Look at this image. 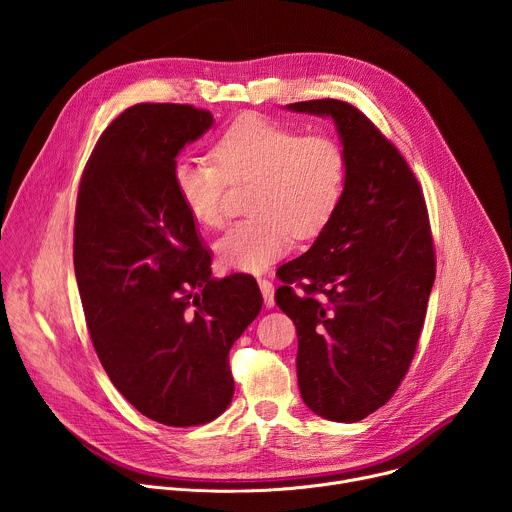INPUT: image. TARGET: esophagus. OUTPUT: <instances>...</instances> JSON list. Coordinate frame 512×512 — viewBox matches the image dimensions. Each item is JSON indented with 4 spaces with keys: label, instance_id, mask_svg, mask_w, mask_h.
<instances>
[{
    "label": "esophagus",
    "instance_id": "1",
    "mask_svg": "<svg viewBox=\"0 0 512 512\" xmlns=\"http://www.w3.org/2000/svg\"><path fill=\"white\" fill-rule=\"evenodd\" d=\"M257 281H259V287H261V294H263L265 306H267V308H271V306L275 304V298H273V294H275V285H273V281H271V279H267V277H259Z\"/></svg>",
    "mask_w": 512,
    "mask_h": 512
}]
</instances>
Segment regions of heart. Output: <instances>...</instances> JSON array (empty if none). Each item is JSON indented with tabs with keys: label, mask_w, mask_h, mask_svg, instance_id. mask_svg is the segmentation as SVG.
I'll return each instance as SVG.
<instances>
[{
	"label": "heart",
	"mask_w": 512,
	"mask_h": 512,
	"mask_svg": "<svg viewBox=\"0 0 512 512\" xmlns=\"http://www.w3.org/2000/svg\"><path fill=\"white\" fill-rule=\"evenodd\" d=\"M212 160L174 164V190L194 221L221 229L229 184L255 180L253 214L216 245L233 269L263 271L283 257L294 235L312 237L332 218L346 182L342 145L324 133H306L263 115H241L212 141Z\"/></svg>",
	"instance_id": "heart-1"
}]
</instances>
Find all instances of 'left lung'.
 Instances as JSON below:
<instances>
[{"label": "left lung", "instance_id": "1", "mask_svg": "<svg viewBox=\"0 0 512 512\" xmlns=\"http://www.w3.org/2000/svg\"><path fill=\"white\" fill-rule=\"evenodd\" d=\"M287 109L334 119L346 182L308 253L277 269L275 304L296 324L304 403L354 423L393 397L415 356L435 279L427 206L395 143L354 105L316 99Z\"/></svg>", "mask_w": 512, "mask_h": 512}]
</instances>
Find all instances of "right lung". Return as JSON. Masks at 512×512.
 Wrapping results in <instances>:
<instances>
[{
  "mask_svg": "<svg viewBox=\"0 0 512 512\" xmlns=\"http://www.w3.org/2000/svg\"><path fill=\"white\" fill-rule=\"evenodd\" d=\"M210 125L194 105L125 109L99 137L77 196L72 257L97 356L139 413L170 427L229 407V350L263 306L251 275L210 277V253L174 190L176 156Z\"/></svg>",
  "mask_w": 512,
  "mask_h": 512,
  "instance_id": "1",
  "label": "right lung"
}]
</instances>
